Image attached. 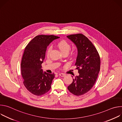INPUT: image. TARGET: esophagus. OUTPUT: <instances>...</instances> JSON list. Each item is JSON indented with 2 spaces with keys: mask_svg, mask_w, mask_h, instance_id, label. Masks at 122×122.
<instances>
[{
  "mask_svg": "<svg viewBox=\"0 0 122 122\" xmlns=\"http://www.w3.org/2000/svg\"><path fill=\"white\" fill-rule=\"evenodd\" d=\"M58 75L61 77H65L66 76V74L64 73H59Z\"/></svg>",
  "mask_w": 122,
  "mask_h": 122,
  "instance_id": "34e87169",
  "label": "esophagus"
}]
</instances>
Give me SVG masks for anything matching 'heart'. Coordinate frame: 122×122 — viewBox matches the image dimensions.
<instances>
[{
	"mask_svg": "<svg viewBox=\"0 0 122 122\" xmlns=\"http://www.w3.org/2000/svg\"><path fill=\"white\" fill-rule=\"evenodd\" d=\"M57 46L60 49V50L62 51V53L64 54H67L69 50L71 49V45L68 41L65 40H62L59 41L57 43ZM51 50V47H49L47 51V56H49L50 51ZM78 51L76 50H72L71 51L70 55L72 57H75L77 56Z\"/></svg>",
	"mask_w": 122,
	"mask_h": 122,
	"instance_id": "obj_1",
	"label": "heart"
}]
</instances>
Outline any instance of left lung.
<instances>
[{"mask_svg": "<svg viewBox=\"0 0 122 122\" xmlns=\"http://www.w3.org/2000/svg\"><path fill=\"white\" fill-rule=\"evenodd\" d=\"M67 37L77 46L78 56L75 65L79 73L67 89L75 96H81L88 92L96 82L100 71V56L95 46L84 35L72 34Z\"/></svg>", "mask_w": 122, "mask_h": 122, "instance_id": "8db88e82", "label": "left lung"}]
</instances>
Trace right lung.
Wrapping results in <instances>:
<instances>
[{
    "label": "right lung",
    "mask_w": 122,
    "mask_h": 122,
    "mask_svg": "<svg viewBox=\"0 0 122 122\" xmlns=\"http://www.w3.org/2000/svg\"><path fill=\"white\" fill-rule=\"evenodd\" d=\"M59 38L53 35H40L33 39L25 47L21 64V74L25 86L34 95H44L51 88L55 75L43 72L41 64L45 58L47 46Z\"/></svg>",
    "instance_id": "add662e5"
}]
</instances>
